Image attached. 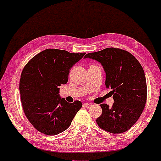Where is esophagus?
<instances>
[{
    "mask_svg": "<svg viewBox=\"0 0 161 161\" xmlns=\"http://www.w3.org/2000/svg\"><path fill=\"white\" fill-rule=\"evenodd\" d=\"M83 106H84L85 108H90V107L92 106V104H91V103H84V104H83Z\"/></svg>",
    "mask_w": 161,
    "mask_h": 161,
    "instance_id": "esophagus-1",
    "label": "esophagus"
}]
</instances>
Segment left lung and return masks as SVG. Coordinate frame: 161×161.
Wrapping results in <instances>:
<instances>
[{"label":"left lung","mask_w":161,"mask_h":161,"mask_svg":"<svg viewBox=\"0 0 161 161\" xmlns=\"http://www.w3.org/2000/svg\"><path fill=\"white\" fill-rule=\"evenodd\" d=\"M85 58L98 61L106 73L105 86L112 90L114 103L101 104L102 114L96 122L101 129L116 134L129 130L141 116L147 100L145 72L132 53L115 47L87 53Z\"/></svg>","instance_id":"left-lung-1"}]
</instances>
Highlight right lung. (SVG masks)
I'll list each match as a JSON object with an SVG mask.
<instances>
[{
	"label": "right lung",
	"instance_id": "right-lung-1",
	"mask_svg": "<svg viewBox=\"0 0 161 161\" xmlns=\"http://www.w3.org/2000/svg\"><path fill=\"white\" fill-rule=\"evenodd\" d=\"M86 53L46 49L23 68L19 81L22 106L31 124L42 133L55 136L65 131L82 108L59 95V86L67 83L69 70Z\"/></svg>",
	"mask_w": 161,
	"mask_h": 161
}]
</instances>
